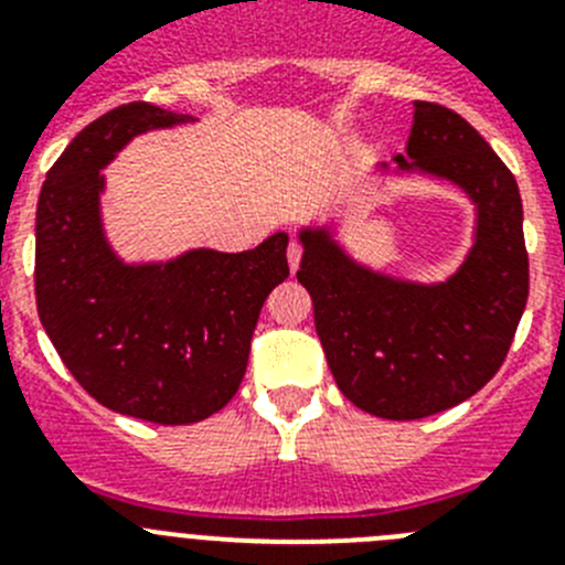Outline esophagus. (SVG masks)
<instances>
[{
    "label": "esophagus",
    "instance_id": "1",
    "mask_svg": "<svg viewBox=\"0 0 565 565\" xmlns=\"http://www.w3.org/2000/svg\"><path fill=\"white\" fill-rule=\"evenodd\" d=\"M299 259H302V246H299L297 239H291V243H288V266H291V271L299 268Z\"/></svg>",
    "mask_w": 565,
    "mask_h": 565
}]
</instances>
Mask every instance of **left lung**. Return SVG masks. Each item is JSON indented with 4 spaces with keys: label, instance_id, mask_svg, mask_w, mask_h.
I'll use <instances>...</instances> for the list:
<instances>
[{
    "label": "left lung",
    "instance_id": "8db88e82",
    "mask_svg": "<svg viewBox=\"0 0 565 565\" xmlns=\"http://www.w3.org/2000/svg\"><path fill=\"white\" fill-rule=\"evenodd\" d=\"M391 178H433L467 194L472 246L447 279L396 277L353 257L333 223L299 228L297 279L337 387L391 422L436 416L476 396L507 359L529 297L521 192L461 115L413 102V129Z\"/></svg>",
    "mask_w": 565,
    "mask_h": 565
}]
</instances>
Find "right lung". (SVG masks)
Masks as SVG:
<instances>
[{
    "label": "right lung",
    "mask_w": 565,
    "mask_h": 565,
    "mask_svg": "<svg viewBox=\"0 0 565 565\" xmlns=\"http://www.w3.org/2000/svg\"><path fill=\"white\" fill-rule=\"evenodd\" d=\"M198 118L147 102L84 127L47 172L36 209V308L89 396L152 424H194L237 393L259 308L288 277V234L248 252L189 248L129 263L102 217L107 178L132 138Z\"/></svg>",
    "instance_id": "right-lung-1"
}]
</instances>
